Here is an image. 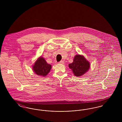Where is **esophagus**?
I'll return each mask as SVG.
<instances>
[{
  "mask_svg": "<svg viewBox=\"0 0 122 122\" xmlns=\"http://www.w3.org/2000/svg\"><path fill=\"white\" fill-rule=\"evenodd\" d=\"M64 61H63V60H61L59 62V64H64Z\"/></svg>",
  "mask_w": 122,
  "mask_h": 122,
  "instance_id": "esophagus-1",
  "label": "esophagus"
}]
</instances>
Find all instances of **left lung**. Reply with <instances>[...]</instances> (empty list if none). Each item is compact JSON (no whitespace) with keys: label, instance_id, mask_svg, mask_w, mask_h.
Wrapping results in <instances>:
<instances>
[{"label":"left lung","instance_id":"8db88e82","mask_svg":"<svg viewBox=\"0 0 122 122\" xmlns=\"http://www.w3.org/2000/svg\"><path fill=\"white\" fill-rule=\"evenodd\" d=\"M69 67L75 76L79 77L88 72L90 68V63L83 55L77 54L73 59V63L69 64Z\"/></svg>","mask_w":122,"mask_h":122}]
</instances>
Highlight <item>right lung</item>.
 <instances>
[{
  "instance_id": "right-lung-1",
  "label": "right lung",
  "mask_w": 122,
  "mask_h": 122,
  "mask_svg": "<svg viewBox=\"0 0 122 122\" xmlns=\"http://www.w3.org/2000/svg\"><path fill=\"white\" fill-rule=\"evenodd\" d=\"M52 65L47 64L45 59L40 56L36 59L32 65V70L37 76L45 77L49 73Z\"/></svg>"
}]
</instances>
